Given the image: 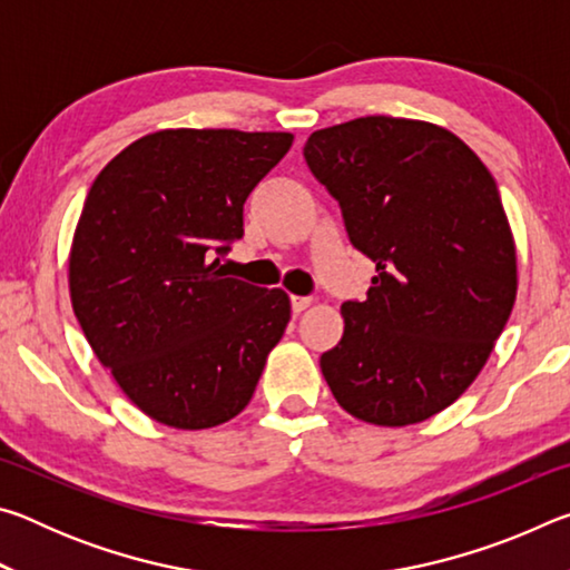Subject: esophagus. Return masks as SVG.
<instances>
[{"label":"esophagus","mask_w":570,"mask_h":570,"mask_svg":"<svg viewBox=\"0 0 570 570\" xmlns=\"http://www.w3.org/2000/svg\"><path fill=\"white\" fill-rule=\"evenodd\" d=\"M308 306H312V296H292V308H294V314L304 312V308H308Z\"/></svg>","instance_id":"34e87169"}]
</instances>
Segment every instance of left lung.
<instances>
[{"instance_id":"8db88e82","label":"left lung","mask_w":570,"mask_h":570,"mask_svg":"<svg viewBox=\"0 0 570 570\" xmlns=\"http://www.w3.org/2000/svg\"><path fill=\"white\" fill-rule=\"evenodd\" d=\"M304 158L377 276L342 304L322 374L356 420L402 428L450 407L488 362L518 268L490 170L438 125L366 115L312 132Z\"/></svg>"}]
</instances>
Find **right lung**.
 <instances>
[{
	"mask_svg": "<svg viewBox=\"0 0 570 570\" xmlns=\"http://www.w3.org/2000/svg\"><path fill=\"white\" fill-rule=\"evenodd\" d=\"M292 140L158 130L118 153L85 198L70 250L75 316L120 390L168 428L236 417L286 330V292L226 276L220 256Z\"/></svg>",
	"mask_w": 570,
	"mask_h": 570,
	"instance_id": "add662e5",
	"label": "right lung"
}]
</instances>
